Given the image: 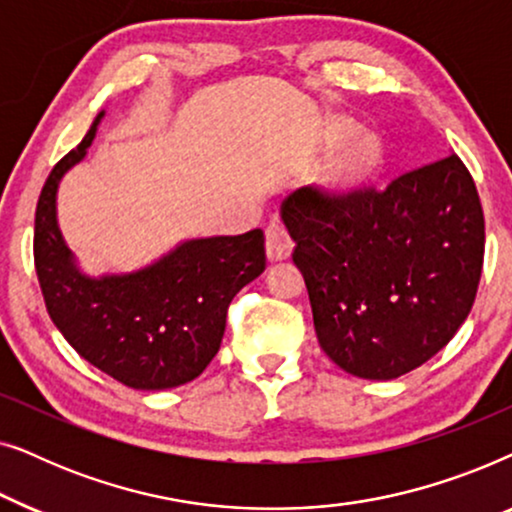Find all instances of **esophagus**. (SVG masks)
Returning a JSON list of instances; mask_svg holds the SVG:
<instances>
[{
	"mask_svg": "<svg viewBox=\"0 0 512 512\" xmlns=\"http://www.w3.org/2000/svg\"><path fill=\"white\" fill-rule=\"evenodd\" d=\"M265 249H268V258L272 263L286 261L291 256L293 242L289 230L282 223H270L268 230H265Z\"/></svg>",
	"mask_w": 512,
	"mask_h": 512,
	"instance_id": "1",
	"label": "esophagus"
}]
</instances>
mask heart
<instances>
[{"label":"heart","mask_w":512,"mask_h":512,"mask_svg":"<svg viewBox=\"0 0 512 512\" xmlns=\"http://www.w3.org/2000/svg\"><path fill=\"white\" fill-rule=\"evenodd\" d=\"M354 158H356V163H366V158H368V144L366 142L359 144V149H356Z\"/></svg>","instance_id":"heart-1"}]
</instances>
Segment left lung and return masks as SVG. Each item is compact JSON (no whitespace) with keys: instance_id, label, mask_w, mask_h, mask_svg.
<instances>
[{"instance_id":"obj_1","label":"left lung","mask_w":512,"mask_h":512,"mask_svg":"<svg viewBox=\"0 0 512 512\" xmlns=\"http://www.w3.org/2000/svg\"><path fill=\"white\" fill-rule=\"evenodd\" d=\"M293 263L310 293L314 331L335 366L394 380L436 356L471 312L485 256V219L454 156L387 188L282 202Z\"/></svg>"}]
</instances>
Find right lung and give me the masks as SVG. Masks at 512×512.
<instances>
[{"instance_id":"add662e5","label":"right lung","mask_w":512,"mask_h":512,"mask_svg":"<svg viewBox=\"0 0 512 512\" xmlns=\"http://www.w3.org/2000/svg\"><path fill=\"white\" fill-rule=\"evenodd\" d=\"M107 111L48 174L34 219V265L46 310L88 363L125 387L160 391L209 366L235 293L265 270L263 230L191 237L130 272L88 275L58 223L65 174L83 163Z\"/></svg>"}]
</instances>
